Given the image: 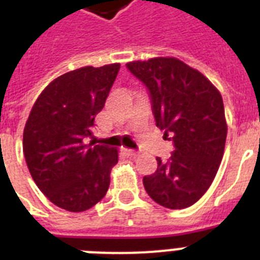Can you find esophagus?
<instances>
[{
  "instance_id": "esophagus-1",
  "label": "esophagus",
  "mask_w": 260,
  "mask_h": 260,
  "mask_svg": "<svg viewBox=\"0 0 260 260\" xmlns=\"http://www.w3.org/2000/svg\"><path fill=\"white\" fill-rule=\"evenodd\" d=\"M124 154L128 155V156H138V152L135 150H129V148H124Z\"/></svg>"
}]
</instances>
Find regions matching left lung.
<instances>
[{"instance_id":"obj_1","label":"left lung","mask_w":260,"mask_h":260,"mask_svg":"<svg viewBox=\"0 0 260 260\" xmlns=\"http://www.w3.org/2000/svg\"><path fill=\"white\" fill-rule=\"evenodd\" d=\"M126 67L147 86L156 126L174 143L169 160L156 158V171L143 178L146 191L165 208H189L209 189L224 155L228 126L221 94L177 58L135 60Z\"/></svg>"}]
</instances>
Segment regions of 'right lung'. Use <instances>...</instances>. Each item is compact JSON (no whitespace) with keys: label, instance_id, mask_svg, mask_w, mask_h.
<instances>
[{"label":"right lung","instance_id":"obj_1","mask_svg":"<svg viewBox=\"0 0 260 260\" xmlns=\"http://www.w3.org/2000/svg\"><path fill=\"white\" fill-rule=\"evenodd\" d=\"M120 63L86 66L55 78L35 101L22 135L26 166L42 193L69 212L105 197L118 150L86 144Z\"/></svg>","mask_w":260,"mask_h":260}]
</instances>
